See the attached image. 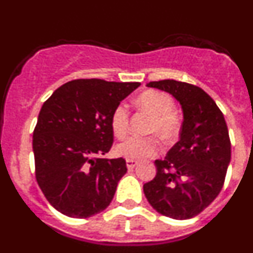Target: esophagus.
Segmentation results:
<instances>
[{
  "label": "esophagus",
  "instance_id": "esophagus-1",
  "mask_svg": "<svg viewBox=\"0 0 253 253\" xmlns=\"http://www.w3.org/2000/svg\"><path fill=\"white\" fill-rule=\"evenodd\" d=\"M137 165H138V161H135V160H126V167H128L129 169H134V167L137 166Z\"/></svg>",
  "mask_w": 253,
  "mask_h": 253
}]
</instances>
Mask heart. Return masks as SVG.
I'll list each match as a JSON object with an SVG mask.
<instances>
[{"label": "heart", "instance_id": "b5f03b06", "mask_svg": "<svg viewBox=\"0 0 253 253\" xmlns=\"http://www.w3.org/2000/svg\"><path fill=\"white\" fill-rule=\"evenodd\" d=\"M140 109L152 115L149 131L158 133L165 139L176 137L180 131V119L173 111L175 101L169 93L158 90H147L137 99ZM110 126L114 135L124 137L129 126V113L126 106L119 104L110 116ZM161 149V142L156 135L149 137H128L116 144L115 153L126 160H140L152 157Z\"/></svg>", "mask_w": 253, "mask_h": 253}]
</instances>
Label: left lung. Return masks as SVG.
<instances>
[{"mask_svg": "<svg viewBox=\"0 0 253 253\" xmlns=\"http://www.w3.org/2000/svg\"><path fill=\"white\" fill-rule=\"evenodd\" d=\"M148 87L171 93L181 104L184 122L180 140L163 160L157 173L143 185L149 204L160 214L184 220L200 214L219 195L231 162V140L224 116L204 90L175 80L149 82Z\"/></svg>", "mask_w": 253, "mask_h": 253, "instance_id": "obj_1", "label": "left lung"}]
</instances>
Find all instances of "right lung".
<instances>
[{
	"instance_id": "right-lung-1",
	"label": "right lung",
	"mask_w": 253,
	"mask_h": 253,
	"mask_svg": "<svg viewBox=\"0 0 253 253\" xmlns=\"http://www.w3.org/2000/svg\"><path fill=\"white\" fill-rule=\"evenodd\" d=\"M139 86L73 80L42 106L33 134L35 177L46 200L64 215L88 218L110 205L126 172L124 158H101L114 142L110 116Z\"/></svg>"
}]
</instances>
